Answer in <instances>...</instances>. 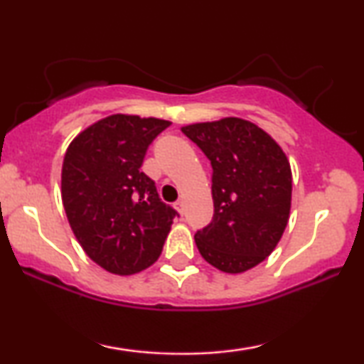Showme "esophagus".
<instances>
[{
    "label": "esophagus",
    "instance_id": "34e87169",
    "mask_svg": "<svg viewBox=\"0 0 364 364\" xmlns=\"http://www.w3.org/2000/svg\"><path fill=\"white\" fill-rule=\"evenodd\" d=\"M176 208H177V210L181 212V213H183V202H182V200H177V202H176Z\"/></svg>",
    "mask_w": 364,
    "mask_h": 364
}]
</instances>
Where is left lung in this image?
<instances>
[{
    "mask_svg": "<svg viewBox=\"0 0 364 364\" xmlns=\"http://www.w3.org/2000/svg\"><path fill=\"white\" fill-rule=\"evenodd\" d=\"M182 132L212 166L213 218L196 233L200 255L218 270L242 273L265 260L285 232L291 168L282 147L245 119L191 124Z\"/></svg>",
    "mask_w": 364,
    "mask_h": 364,
    "instance_id": "8db88e82",
    "label": "left lung"
}]
</instances>
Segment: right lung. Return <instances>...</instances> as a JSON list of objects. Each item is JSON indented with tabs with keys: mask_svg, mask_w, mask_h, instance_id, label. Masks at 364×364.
<instances>
[{
	"mask_svg": "<svg viewBox=\"0 0 364 364\" xmlns=\"http://www.w3.org/2000/svg\"><path fill=\"white\" fill-rule=\"evenodd\" d=\"M168 126L164 119L114 114L84 129L64 156L69 225L87 257L116 275L151 267L178 215L141 172L149 146Z\"/></svg>",
	"mask_w": 364,
	"mask_h": 364,
	"instance_id": "obj_1",
	"label": "right lung"
}]
</instances>
